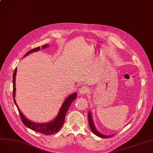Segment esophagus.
Here are the masks:
<instances>
[{"instance_id":"34e87169","label":"esophagus","mask_w":153,"mask_h":153,"mask_svg":"<svg viewBox=\"0 0 153 153\" xmlns=\"http://www.w3.org/2000/svg\"><path fill=\"white\" fill-rule=\"evenodd\" d=\"M87 92H88V89L85 87H82L81 88H80L79 91L80 95H85V94H87Z\"/></svg>"}]
</instances>
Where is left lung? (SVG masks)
Instances as JSON below:
<instances>
[{"mask_svg": "<svg viewBox=\"0 0 153 153\" xmlns=\"http://www.w3.org/2000/svg\"><path fill=\"white\" fill-rule=\"evenodd\" d=\"M88 120H89V126L91 128V130H92V131L95 134L99 136V137L104 138H107L111 137V136H113L114 135V134H113V135H105V134H101L100 132H99L97 131V130L96 129L95 127L94 123L93 122V120H92V117L91 112L90 111H89V112H88Z\"/></svg>", "mask_w": 153, "mask_h": 153, "instance_id": "1", "label": "left lung"}]
</instances>
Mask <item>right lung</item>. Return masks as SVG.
<instances>
[{"label":"right lung","mask_w":153,"mask_h":153,"mask_svg":"<svg viewBox=\"0 0 153 153\" xmlns=\"http://www.w3.org/2000/svg\"><path fill=\"white\" fill-rule=\"evenodd\" d=\"M48 45H45L42 46V48L44 49V48H47ZM40 50V48L38 47L35 48V49L31 50L27 52L25 56L23 57H25L27 55L29 54L38 51ZM16 72H17V68L15 69V71L13 72V100L14 103H15L16 106L17 107V109L19 111V114L21 118V120L23 124L25 125L27 127L29 128L30 129L33 130L35 131L40 133L44 134L45 135H50V134H55L57 132L59 131V130L61 128L64 122V119H65L66 114L67 113V111L71 105V103L73 102L76 98L77 97V93L74 92L72 94H71L69 96L66 98V99L64 100L63 102L62 105L61 107L60 108L58 114V115L56 116V117L52 120L51 122H48V123H35L33 122H31L28 119H27L25 115H24L22 112L20 111L19 109L17 103H16V101L15 100V76H16Z\"/></svg>","instance_id":"right-lung-1"}]
</instances>
